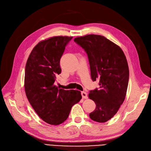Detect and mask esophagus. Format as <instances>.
<instances>
[{
	"mask_svg": "<svg viewBox=\"0 0 151 151\" xmlns=\"http://www.w3.org/2000/svg\"><path fill=\"white\" fill-rule=\"evenodd\" d=\"M81 95H82V97H83V99H87V98H88V94H87V93L84 92V91H83V92H81Z\"/></svg>",
	"mask_w": 151,
	"mask_h": 151,
	"instance_id": "obj_1",
	"label": "esophagus"
}]
</instances>
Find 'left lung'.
<instances>
[{
    "mask_svg": "<svg viewBox=\"0 0 151 151\" xmlns=\"http://www.w3.org/2000/svg\"><path fill=\"white\" fill-rule=\"evenodd\" d=\"M88 54L91 79L98 81L99 88L88 96L96 104L89 113L91 120L104 123L117 113L126 96L129 69L122 48L103 36L88 35L74 38Z\"/></svg>",
    "mask_w": 151,
    "mask_h": 151,
    "instance_id": "obj_1",
    "label": "left lung"
}]
</instances>
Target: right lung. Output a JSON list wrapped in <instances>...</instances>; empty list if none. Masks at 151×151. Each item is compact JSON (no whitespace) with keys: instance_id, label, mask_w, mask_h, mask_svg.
Returning <instances> with one entry per match:
<instances>
[{"instance_id":"obj_1","label":"right lung","mask_w":151,"mask_h":151,"mask_svg":"<svg viewBox=\"0 0 151 151\" xmlns=\"http://www.w3.org/2000/svg\"><path fill=\"white\" fill-rule=\"evenodd\" d=\"M72 36H53L40 42L32 50L25 68L26 97L38 115L46 123L64 122L74 104L82 99L81 91L58 89L54 84L61 73L60 60Z\"/></svg>"}]
</instances>
